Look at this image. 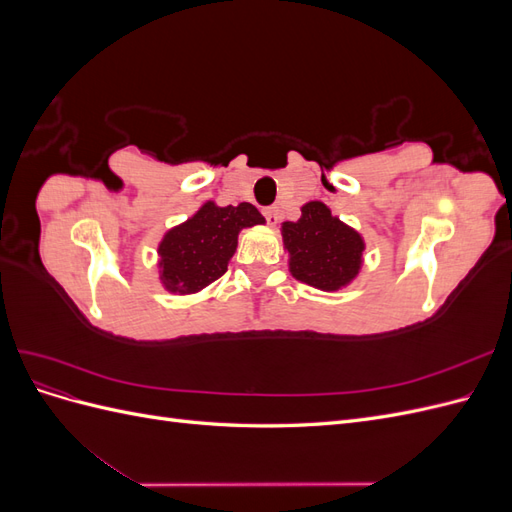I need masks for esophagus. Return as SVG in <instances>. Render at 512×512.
Wrapping results in <instances>:
<instances>
[{
	"label": "esophagus",
	"instance_id": "1",
	"mask_svg": "<svg viewBox=\"0 0 512 512\" xmlns=\"http://www.w3.org/2000/svg\"><path fill=\"white\" fill-rule=\"evenodd\" d=\"M262 213H265V218L271 226L277 224V218H280V215H277V207H267V209H262Z\"/></svg>",
	"mask_w": 512,
	"mask_h": 512
}]
</instances>
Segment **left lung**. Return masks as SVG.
<instances>
[{
	"instance_id": "obj_1",
	"label": "left lung",
	"mask_w": 512,
	"mask_h": 512,
	"mask_svg": "<svg viewBox=\"0 0 512 512\" xmlns=\"http://www.w3.org/2000/svg\"><path fill=\"white\" fill-rule=\"evenodd\" d=\"M284 245L290 273L320 290H339L361 269L363 239L356 230L333 218L324 203H307L297 222H284Z\"/></svg>"
}]
</instances>
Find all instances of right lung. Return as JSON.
Masks as SVG:
<instances>
[{"label": "right lung", "instance_id": "1", "mask_svg": "<svg viewBox=\"0 0 512 512\" xmlns=\"http://www.w3.org/2000/svg\"><path fill=\"white\" fill-rule=\"evenodd\" d=\"M262 222L265 218L250 203L237 207L205 203L188 222L168 230L160 243V280L164 288L192 294L218 280L237 250L239 230Z\"/></svg>", "mask_w": 512, "mask_h": 512}]
</instances>
